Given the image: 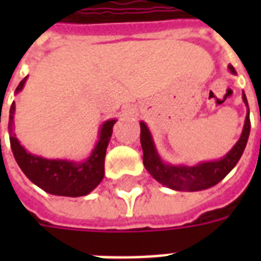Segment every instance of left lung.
<instances>
[{
    "label": "left lung",
    "mask_w": 261,
    "mask_h": 261,
    "mask_svg": "<svg viewBox=\"0 0 261 261\" xmlns=\"http://www.w3.org/2000/svg\"><path fill=\"white\" fill-rule=\"evenodd\" d=\"M229 69L231 73L236 74L234 67L229 66ZM243 98L244 102L248 106L245 94H243ZM249 131H251V119H249V111H248L243 134L240 137L239 142L236 143L234 147L222 160L214 161V163L199 164L196 167H172V165H165L160 160L154 145H153V141H151L150 133L147 130L146 124L141 122V145H142L143 150V165L157 181L164 186H168L172 190H206V188L218 184L236 167V164L239 163V160L241 159L244 153V149L247 146Z\"/></svg>",
    "instance_id": "1"
}]
</instances>
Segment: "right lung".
Listing matches in <instances>:
<instances>
[{
  "instance_id": "1",
  "label": "right lung",
  "mask_w": 261,
  "mask_h": 261,
  "mask_svg": "<svg viewBox=\"0 0 261 261\" xmlns=\"http://www.w3.org/2000/svg\"><path fill=\"white\" fill-rule=\"evenodd\" d=\"M25 80L27 77L18 84L16 92L22 89ZM13 114L14 102H12L9 111V124H8L10 133V147L18 167L21 168V171L34 184L51 195L71 196V198L88 195L100 184L104 177L107 146L116 120L112 119L102 124L100 139L92 155L85 163L75 164L65 160L42 159L27 153L25 149L18 143L17 138L13 134Z\"/></svg>"
}]
</instances>
